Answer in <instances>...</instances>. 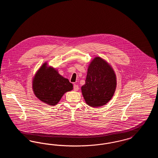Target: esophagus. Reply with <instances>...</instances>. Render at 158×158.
I'll return each instance as SVG.
<instances>
[{"instance_id":"esophagus-1","label":"esophagus","mask_w":158,"mask_h":158,"mask_svg":"<svg viewBox=\"0 0 158 158\" xmlns=\"http://www.w3.org/2000/svg\"><path fill=\"white\" fill-rule=\"evenodd\" d=\"M73 89H74L75 91H77V90H79V86H78V85H73Z\"/></svg>"}]
</instances>
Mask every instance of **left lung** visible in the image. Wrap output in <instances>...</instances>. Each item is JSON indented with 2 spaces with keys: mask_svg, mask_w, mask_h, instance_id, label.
<instances>
[{
  "mask_svg": "<svg viewBox=\"0 0 158 158\" xmlns=\"http://www.w3.org/2000/svg\"><path fill=\"white\" fill-rule=\"evenodd\" d=\"M117 78L111 66L100 57H95L88 66L85 84L81 87L86 103L92 107L101 106L113 98Z\"/></svg>",
  "mask_w": 158,
  "mask_h": 158,
  "instance_id": "left-lung-1",
  "label": "left lung"
}]
</instances>
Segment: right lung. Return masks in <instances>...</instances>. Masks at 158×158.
<instances>
[{
  "instance_id": "right-lung-1",
  "label": "right lung",
  "mask_w": 158,
  "mask_h": 158,
  "mask_svg": "<svg viewBox=\"0 0 158 158\" xmlns=\"http://www.w3.org/2000/svg\"><path fill=\"white\" fill-rule=\"evenodd\" d=\"M32 90L40 101L49 105H57L63 95L73 89V84L60 75L57 69L45 62L32 79Z\"/></svg>"
}]
</instances>
